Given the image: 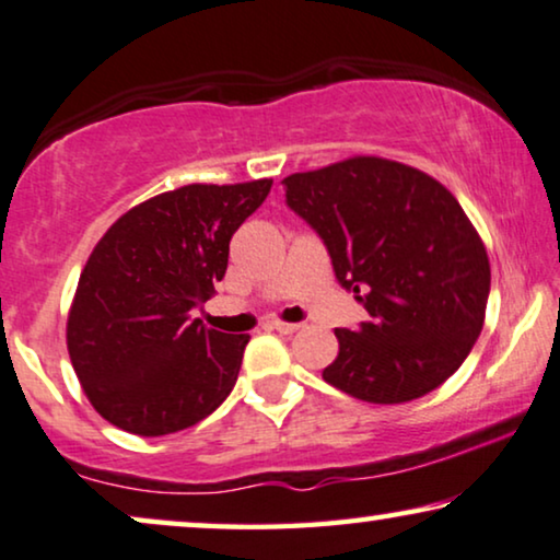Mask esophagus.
<instances>
[{"label":"esophagus","mask_w":560,"mask_h":560,"mask_svg":"<svg viewBox=\"0 0 560 560\" xmlns=\"http://www.w3.org/2000/svg\"><path fill=\"white\" fill-rule=\"evenodd\" d=\"M271 327H273L276 332H281V335H294L296 330H300L302 325H296V323H281V319H273Z\"/></svg>","instance_id":"esophagus-1"}]
</instances>
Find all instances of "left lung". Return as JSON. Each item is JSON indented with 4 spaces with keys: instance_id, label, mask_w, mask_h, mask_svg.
I'll use <instances>...</instances> for the list:
<instances>
[{
    "instance_id": "left-lung-1",
    "label": "left lung",
    "mask_w": 560,
    "mask_h": 560,
    "mask_svg": "<svg viewBox=\"0 0 560 560\" xmlns=\"http://www.w3.org/2000/svg\"><path fill=\"white\" fill-rule=\"evenodd\" d=\"M287 205L330 253L335 279L371 315L335 330L323 378L350 397L401 405L438 389L471 353L489 300V258L458 199L405 163L355 155L292 174Z\"/></svg>"
}]
</instances>
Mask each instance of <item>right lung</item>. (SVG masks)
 <instances>
[{
	"instance_id": "right-lung-1",
	"label": "right lung",
	"mask_w": 560,
	"mask_h": 560,
	"mask_svg": "<svg viewBox=\"0 0 560 560\" xmlns=\"http://www.w3.org/2000/svg\"><path fill=\"white\" fill-rule=\"evenodd\" d=\"M271 178L189 184L132 207L89 256L66 342L96 412L159 438L212 415L237 382L250 335L210 330L191 312L228 271L230 237Z\"/></svg>"
}]
</instances>
